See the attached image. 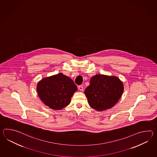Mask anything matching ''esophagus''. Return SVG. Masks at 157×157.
Here are the masks:
<instances>
[{
	"label": "esophagus",
	"instance_id": "34e87169",
	"mask_svg": "<svg viewBox=\"0 0 157 157\" xmlns=\"http://www.w3.org/2000/svg\"><path fill=\"white\" fill-rule=\"evenodd\" d=\"M78 89L81 91H83V87L82 86H78Z\"/></svg>",
	"mask_w": 157,
	"mask_h": 157
}]
</instances>
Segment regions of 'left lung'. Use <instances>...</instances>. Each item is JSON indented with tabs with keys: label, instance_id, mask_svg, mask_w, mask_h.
<instances>
[{
	"label": "left lung",
	"instance_id": "1",
	"mask_svg": "<svg viewBox=\"0 0 157 157\" xmlns=\"http://www.w3.org/2000/svg\"><path fill=\"white\" fill-rule=\"evenodd\" d=\"M123 90V84L118 78L97 74L91 78L84 94L91 108L103 111L117 103Z\"/></svg>",
	"mask_w": 157,
	"mask_h": 157
}]
</instances>
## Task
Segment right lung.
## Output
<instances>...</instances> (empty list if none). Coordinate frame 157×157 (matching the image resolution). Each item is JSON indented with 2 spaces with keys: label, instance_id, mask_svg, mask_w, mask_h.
I'll use <instances>...</instances> for the list:
<instances>
[{
  "label": "right lung",
  "instance_id": "right-lung-1",
  "mask_svg": "<svg viewBox=\"0 0 157 157\" xmlns=\"http://www.w3.org/2000/svg\"><path fill=\"white\" fill-rule=\"evenodd\" d=\"M77 90L73 80L63 73L42 79L36 87L41 101L54 110H61L69 104Z\"/></svg>",
  "mask_w": 157,
  "mask_h": 157
}]
</instances>
